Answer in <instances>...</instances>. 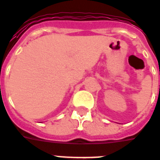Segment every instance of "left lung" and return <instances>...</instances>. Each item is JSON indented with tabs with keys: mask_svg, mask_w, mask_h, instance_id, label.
<instances>
[{
	"mask_svg": "<svg viewBox=\"0 0 160 160\" xmlns=\"http://www.w3.org/2000/svg\"><path fill=\"white\" fill-rule=\"evenodd\" d=\"M159 74H160V72H159ZM159 89H160V86H159Z\"/></svg>",
	"mask_w": 160,
	"mask_h": 160,
	"instance_id": "left-lung-1",
	"label": "left lung"
}]
</instances>
